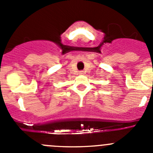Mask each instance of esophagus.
Listing matches in <instances>:
<instances>
[{
	"mask_svg": "<svg viewBox=\"0 0 153 153\" xmlns=\"http://www.w3.org/2000/svg\"><path fill=\"white\" fill-rule=\"evenodd\" d=\"M84 71H81V72H79V75H84Z\"/></svg>",
	"mask_w": 153,
	"mask_h": 153,
	"instance_id": "esophagus-1",
	"label": "esophagus"
}]
</instances>
